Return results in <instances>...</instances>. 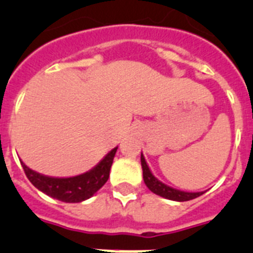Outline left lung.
Here are the masks:
<instances>
[{"instance_id":"8db88e82","label":"left lung","mask_w":253,"mask_h":253,"mask_svg":"<svg viewBox=\"0 0 253 253\" xmlns=\"http://www.w3.org/2000/svg\"><path fill=\"white\" fill-rule=\"evenodd\" d=\"M140 163H142L143 180H144V184H146L147 187L151 190L152 193L156 194V195H160L165 199H169V200H173V202H187V200H193V199L198 198V196L204 194V191H199V193L181 191V190L173 189V187L169 186V185L163 184L162 181L158 180V178L152 173V171L149 169L143 153L140 154Z\"/></svg>"}]
</instances>
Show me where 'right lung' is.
Returning <instances> with one entry per match:
<instances>
[{
	"label": "right lung",
	"instance_id": "1",
	"mask_svg": "<svg viewBox=\"0 0 253 253\" xmlns=\"http://www.w3.org/2000/svg\"><path fill=\"white\" fill-rule=\"evenodd\" d=\"M116 149L118 147L111 149L90 171L72 177H51V176L42 175L39 172L29 169L21 160L20 162L25 171L26 177L42 193L60 202L81 203L90 199L105 185L110 175V169Z\"/></svg>",
	"mask_w": 253,
	"mask_h": 253
}]
</instances>
